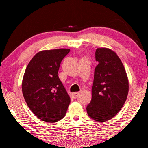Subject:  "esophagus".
Returning a JSON list of instances; mask_svg holds the SVG:
<instances>
[{
  "label": "esophagus",
  "mask_w": 148,
  "mask_h": 148,
  "mask_svg": "<svg viewBox=\"0 0 148 148\" xmlns=\"http://www.w3.org/2000/svg\"><path fill=\"white\" fill-rule=\"evenodd\" d=\"M79 95V92H73L72 93V96L73 98H77Z\"/></svg>",
  "instance_id": "1"
}]
</instances>
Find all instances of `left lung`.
Segmentation results:
<instances>
[{"instance_id": "obj_1", "label": "left lung", "mask_w": 148, "mask_h": 148, "mask_svg": "<svg viewBox=\"0 0 148 148\" xmlns=\"http://www.w3.org/2000/svg\"><path fill=\"white\" fill-rule=\"evenodd\" d=\"M92 88V100L87 106L88 116L98 122L110 120L121 110L129 92V80L122 61L108 48H97Z\"/></svg>"}]
</instances>
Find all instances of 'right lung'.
<instances>
[{"label": "right lung", "mask_w": 148, "mask_h": 148, "mask_svg": "<svg viewBox=\"0 0 148 148\" xmlns=\"http://www.w3.org/2000/svg\"><path fill=\"white\" fill-rule=\"evenodd\" d=\"M70 49L45 50L36 53L26 67L22 93L26 104L39 119L55 123L65 116L71 99L58 71Z\"/></svg>", "instance_id": "add662e5"}]
</instances>
